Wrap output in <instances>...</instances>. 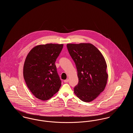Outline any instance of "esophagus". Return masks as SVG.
Instances as JSON below:
<instances>
[{
    "label": "esophagus",
    "instance_id": "obj_1",
    "mask_svg": "<svg viewBox=\"0 0 133 133\" xmlns=\"http://www.w3.org/2000/svg\"><path fill=\"white\" fill-rule=\"evenodd\" d=\"M68 81H69V80H68V79H66V80H65L64 81V82L65 83H67Z\"/></svg>",
    "mask_w": 133,
    "mask_h": 133
}]
</instances>
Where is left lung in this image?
<instances>
[{
    "label": "left lung",
    "instance_id": "obj_1",
    "mask_svg": "<svg viewBox=\"0 0 133 133\" xmlns=\"http://www.w3.org/2000/svg\"><path fill=\"white\" fill-rule=\"evenodd\" d=\"M67 47L77 70L79 82L74 93L82 101H92L104 90L107 83L105 59L91 43L67 44Z\"/></svg>",
    "mask_w": 133,
    "mask_h": 133
}]
</instances>
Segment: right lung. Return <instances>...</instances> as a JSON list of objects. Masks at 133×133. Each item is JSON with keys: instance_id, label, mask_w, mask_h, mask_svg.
<instances>
[{"instance_id": "add662e5", "label": "right lung", "mask_w": 133, "mask_h": 133, "mask_svg": "<svg viewBox=\"0 0 133 133\" xmlns=\"http://www.w3.org/2000/svg\"><path fill=\"white\" fill-rule=\"evenodd\" d=\"M63 44H46L33 47L26 58L23 77L32 93L45 101L58 92L61 81L55 64Z\"/></svg>"}]
</instances>
